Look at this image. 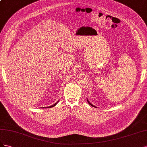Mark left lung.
Instances as JSON below:
<instances>
[{
    "label": "left lung",
    "instance_id": "1",
    "mask_svg": "<svg viewBox=\"0 0 147 147\" xmlns=\"http://www.w3.org/2000/svg\"><path fill=\"white\" fill-rule=\"evenodd\" d=\"M87 102L89 103V104L90 105H91V106H92V107H95V108H96V107H95L94 105H92V103H90V102L89 101V100L87 99Z\"/></svg>",
    "mask_w": 147,
    "mask_h": 147
}]
</instances>
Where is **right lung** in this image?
I'll return each mask as SVG.
<instances>
[{
  "instance_id": "right-lung-1",
  "label": "right lung",
  "mask_w": 147,
  "mask_h": 147,
  "mask_svg": "<svg viewBox=\"0 0 147 147\" xmlns=\"http://www.w3.org/2000/svg\"><path fill=\"white\" fill-rule=\"evenodd\" d=\"M58 102H57V103H55V104H53V105H51V106H49V107H45V108H52V107H55V106L57 104V103H58ZM44 108H45V107H44Z\"/></svg>"
}]
</instances>
